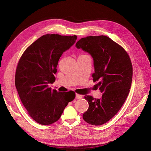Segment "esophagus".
I'll list each match as a JSON object with an SVG mask.
<instances>
[{"instance_id":"esophagus-1","label":"esophagus","mask_w":151,"mask_h":151,"mask_svg":"<svg viewBox=\"0 0 151 151\" xmlns=\"http://www.w3.org/2000/svg\"><path fill=\"white\" fill-rule=\"evenodd\" d=\"M82 98H83V96H81V95L76 94V99H82Z\"/></svg>"}]
</instances>
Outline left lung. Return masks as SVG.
Here are the masks:
<instances>
[{
    "label": "left lung",
    "mask_w": 151,
    "mask_h": 151,
    "mask_svg": "<svg viewBox=\"0 0 151 151\" xmlns=\"http://www.w3.org/2000/svg\"><path fill=\"white\" fill-rule=\"evenodd\" d=\"M76 47L93 58V81H99L97 89L102 93L99 99L84 97L89 108L83 118L89 124L102 125L117 114L129 93L133 76L130 59L122 46L105 35L82 38Z\"/></svg>",
    "instance_id": "left-lung-1"
}]
</instances>
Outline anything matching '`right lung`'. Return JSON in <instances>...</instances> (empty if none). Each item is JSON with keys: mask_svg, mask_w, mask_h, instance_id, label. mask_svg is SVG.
Segmentation results:
<instances>
[{"mask_svg": "<svg viewBox=\"0 0 151 151\" xmlns=\"http://www.w3.org/2000/svg\"><path fill=\"white\" fill-rule=\"evenodd\" d=\"M77 37L46 34L38 38L23 53L17 66L15 86L30 116L46 125L58 121L68 102L75 98L73 91L58 92L49 88L57 72L63 52L76 42Z\"/></svg>", "mask_w": 151, "mask_h": 151, "instance_id": "add662e5", "label": "right lung"}]
</instances>
